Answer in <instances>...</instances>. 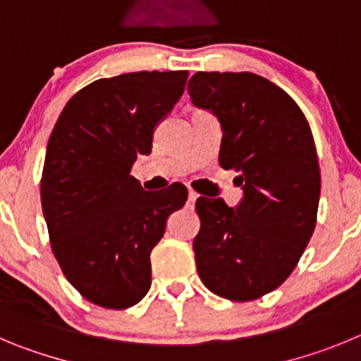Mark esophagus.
Listing matches in <instances>:
<instances>
[{"instance_id": "esophagus-1", "label": "esophagus", "mask_w": 361, "mask_h": 361, "mask_svg": "<svg viewBox=\"0 0 361 361\" xmlns=\"http://www.w3.org/2000/svg\"><path fill=\"white\" fill-rule=\"evenodd\" d=\"M197 200V194L194 190H188V203H194Z\"/></svg>"}]
</instances>
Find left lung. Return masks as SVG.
Returning a JSON list of instances; mask_svg holds the SVG:
<instances>
[{"label": "left lung", "mask_w": 361, "mask_h": 361, "mask_svg": "<svg viewBox=\"0 0 361 361\" xmlns=\"http://www.w3.org/2000/svg\"><path fill=\"white\" fill-rule=\"evenodd\" d=\"M187 90L194 106L219 118V165L239 173L245 192L235 209L197 197V274L219 297L255 300L290 277L313 235L320 200L313 135L297 102L250 71H197Z\"/></svg>", "instance_id": "8db88e82"}]
</instances>
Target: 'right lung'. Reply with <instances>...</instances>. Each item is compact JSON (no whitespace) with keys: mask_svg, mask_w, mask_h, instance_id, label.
<instances>
[{"mask_svg":"<svg viewBox=\"0 0 361 361\" xmlns=\"http://www.w3.org/2000/svg\"><path fill=\"white\" fill-rule=\"evenodd\" d=\"M188 71H135L87 84L50 135L41 204L54 255L86 300L128 310L151 288V252L187 201L173 183L149 192L133 178L138 154L185 92Z\"/></svg>","mask_w":361,"mask_h":361,"instance_id":"1","label":"right lung"}]
</instances>
